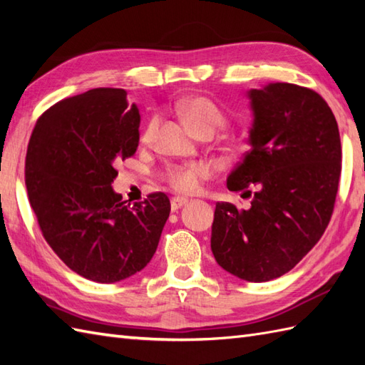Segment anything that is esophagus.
<instances>
[{"label":"esophagus","instance_id":"1","mask_svg":"<svg viewBox=\"0 0 365 365\" xmlns=\"http://www.w3.org/2000/svg\"><path fill=\"white\" fill-rule=\"evenodd\" d=\"M188 200L187 199H182V197H174L173 200H170V210L173 212H177L178 208H182L183 205H187Z\"/></svg>","mask_w":365,"mask_h":365}]
</instances>
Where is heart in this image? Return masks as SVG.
I'll use <instances>...</instances> for the list:
<instances>
[{"mask_svg": "<svg viewBox=\"0 0 365 365\" xmlns=\"http://www.w3.org/2000/svg\"><path fill=\"white\" fill-rule=\"evenodd\" d=\"M177 113L180 114L185 125H187L196 136L210 131L215 133L226 123V115L221 111V108L213 100L202 96H192L182 98L177 102ZM157 120H150L143 133V141H149ZM210 177V169L200 163L183 166H170L165 173V180L173 187L177 192L182 195H192L199 190V185L205 178Z\"/></svg>", "mask_w": 365, "mask_h": 365, "instance_id": "1", "label": "heart"}]
</instances>
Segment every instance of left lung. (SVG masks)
Listing matches in <instances>:
<instances>
[{
  "label": "left lung",
  "mask_w": 365,
  "mask_h": 365,
  "mask_svg": "<svg viewBox=\"0 0 365 365\" xmlns=\"http://www.w3.org/2000/svg\"><path fill=\"white\" fill-rule=\"evenodd\" d=\"M247 98L251 149L227 177V188L252 196L251 207L216 204L212 252L227 273L267 282L297 265L328 227L342 145L334 114L312 89L268 83Z\"/></svg>",
  "instance_id": "obj_1"
}]
</instances>
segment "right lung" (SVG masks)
Returning <instances> with one entry per match:
<instances>
[{"instance_id":"obj_1","label":"right lung","mask_w":365,"mask_h":365,"mask_svg":"<svg viewBox=\"0 0 365 365\" xmlns=\"http://www.w3.org/2000/svg\"><path fill=\"white\" fill-rule=\"evenodd\" d=\"M139 122L125 91L97 88L53 105L29 139L25 183L38 227L89 281L113 284L141 271L169 218L165 192L130 205L111 187L115 165L138 149Z\"/></svg>"}]
</instances>
